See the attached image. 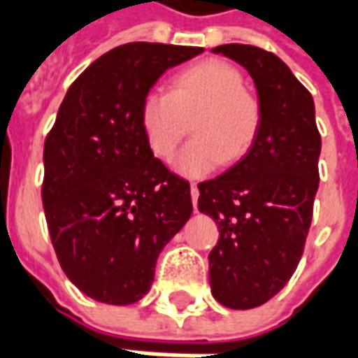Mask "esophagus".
<instances>
[{
	"label": "esophagus",
	"instance_id": "34e87169",
	"mask_svg": "<svg viewBox=\"0 0 358 358\" xmlns=\"http://www.w3.org/2000/svg\"><path fill=\"white\" fill-rule=\"evenodd\" d=\"M189 192H192V201H194V207H195L197 197H199V189H197V184H195V182H192V184H189Z\"/></svg>",
	"mask_w": 358,
	"mask_h": 358
}]
</instances>
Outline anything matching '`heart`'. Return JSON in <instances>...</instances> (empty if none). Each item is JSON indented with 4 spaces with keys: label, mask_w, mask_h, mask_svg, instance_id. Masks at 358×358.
<instances>
[{
    "label": "heart",
    "mask_w": 358,
    "mask_h": 358,
    "mask_svg": "<svg viewBox=\"0 0 358 358\" xmlns=\"http://www.w3.org/2000/svg\"><path fill=\"white\" fill-rule=\"evenodd\" d=\"M192 120L194 140L174 161L186 176H205L222 163H236L253 148L263 107L243 88V74L222 59H203L174 74L169 92L151 90L140 103V126L148 148L171 161Z\"/></svg>",
    "instance_id": "1"
}]
</instances>
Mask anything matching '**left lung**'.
<instances>
[{
  "instance_id": "8db88e82",
  "label": "left lung",
  "mask_w": 358,
  "mask_h": 358,
  "mask_svg": "<svg viewBox=\"0 0 358 358\" xmlns=\"http://www.w3.org/2000/svg\"><path fill=\"white\" fill-rule=\"evenodd\" d=\"M213 51L248 69L263 107L248 155L197 186V207L220 230L209 253L210 292L243 310L272 299L299 264L320 180V132L313 97L282 59L243 43Z\"/></svg>"
}]
</instances>
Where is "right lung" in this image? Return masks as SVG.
I'll list each match as a JSON object with an SVG mask.
<instances>
[{"instance_id": "add662e5", "label": "right lung", "mask_w": 358, "mask_h": 358, "mask_svg": "<svg viewBox=\"0 0 358 358\" xmlns=\"http://www.w3.org/2000/svg\"><path fill=\"white\" fill-rule=\"evenodd\" d=\"M203 48L132 42L71 84L43 145L42 203L69 280L109 305L140 301L159 253L192 217L189 182L148 148L140 103L161 74Z\"/></svg>"}]
</instances>
